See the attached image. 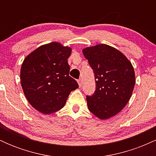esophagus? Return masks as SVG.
<instances>
[{
	"instance_id": "esophagus-1",
	"label": "esophagus",
	"mask_w": 156,
	"mask_h": 156,
	"mask_svg": "<svg viewBox=\"0 0 156 156\" xmlns=\"http://www.w3.org/2000/svg\"><path fill=\"white\" fill-rule=\"evenodd\" d=\"M78 86H79V87H81V86H82V80L81 79L78 80Z\"/></svg>"
}]
</instances>
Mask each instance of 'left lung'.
<instances>
[{"label":"left lung","mask_w":156,"mask_h":156,"mask_svg":"<svg viewBox=\"0 0 156 156\" xmlns=\"http://www.w3.org/2000/svg\"><path fill=\"white\" fill-rule=\"evenodd\" d=\"M94 73L96 90L87 96L89 110L101 119H108L127 105L136 83L131 62L122 52L108 44L83 49Z\"/></svg>","instance_id":"1"}]
</instances>
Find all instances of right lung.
Returning a JSON list of instances; mask_svg holds the SVG:
<instances>
[{
  "mask_svg": "<svg viewBox=\"0 0 156 156\" xmlns=\"http://www.w3.org/2000/svg\"><path fill=\"white\" fill-rule=\"evenodd\" d=\"M71 53V48L54 42L41 45L25 58L21 86L28 103L38 112L51 114L60 110L70 92L78 88L69 76Z\"/></svg>",
  "mask_w": 156,
  "mask_h": 156,
  "instance_id": "add662e5",
  "label": "right lung"
}]
</instances>
